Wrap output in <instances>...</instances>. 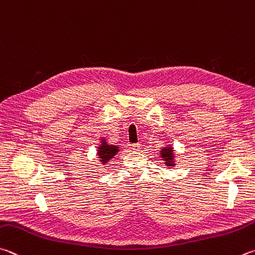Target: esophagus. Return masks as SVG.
Wrapping results in <instances>:
<instances>
[{
	"label": "esophagus",
	"mask_w": 255,
	"mask_h": 255,
	"mask_svg": "<svg viewBox=\"0 0 255 255\" xmlns=\"http://www.w3.org/2000/svg\"><path fill=\"white\" fill-rule=\"evenodd\" d=\"M131 148H132V150L138 151V150L140 149V143H139V142H137V143H132V145H131Z\"/></svg>",
	"instance_id": "esophagus-1"
}]
</instances>
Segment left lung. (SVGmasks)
<instances>
[{
    "label": "left lung",
    "mask_w": 255,
    "mask_h": 255,
    "mask_svg": "<svg viewBox=\"0 0 255 255\" xmlns=\"http://www.w3.org/2000/svg\"><path fill=\"white\" fill-rule=\"evenodd\" d=\"M161 157L165 159V164L167 166H174V150L170 146L165 147L161 149Z\"/></svg>",
    "instance_id": "left-lung-1"
}]
</instances>
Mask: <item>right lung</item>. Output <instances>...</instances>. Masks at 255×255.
<instances>
[{
	"instance_id": "1",
	"label": "right lung",
	"mask_w": 255,
	"mask_h": 255,
	"mask_svg": "<svg viewBox=\"0 0 255 255\" xmlns=\"http://www.w3.org/2000/svg\"><path fill=\"white\" fill-rule=\"evenodd\" d=\"M117 152H118V147L113 146V145H108L105 139L103 140L100 147L98 148V156L100 158V161H103L104 164L108 163L109 159H112L113 157L117 154Z\"/></svg>"
}]
</instances>
